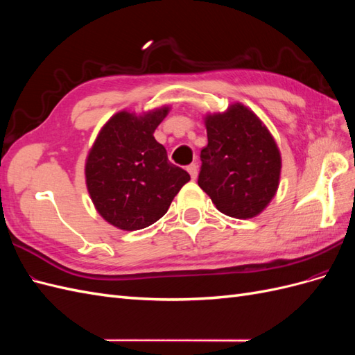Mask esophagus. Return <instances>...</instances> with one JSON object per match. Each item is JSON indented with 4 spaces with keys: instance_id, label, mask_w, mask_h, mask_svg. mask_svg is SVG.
<instances>
[{
    "instance_id": "obj_1",
    "label": "esophagus",
    "mask_w": 355,
    "mask_h": 355,
    "mask_svg": "<svg viewBox=\"0 0 355 355\" xmlns=\"http://www.w3.org/2000/svg\"><path fill=\"white\" fill-rule=\"evenodd\" d=\"M187 170H188V173L191 175V178H192V179H197V175H198V166H197L196 163L189 164Z\"/></svg>"
}]
</instances>
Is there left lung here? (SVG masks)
Wrapping results in <instances>:
<instances>
[{
	"label": "left lung",
	"instance_id": "obj_1",
	"mask_svg": "<svg viewBox=\"0 0 355 355\" xmlns=\"http://www.w3.org/2000/svg\"><path fill=\"white\" fill-rule=\"evenodd\" d=\"M207 146L201 149L198 185L219 211L235 219L261 214L280 185L282 154L262 120L235 102L206 114Z\"/></svg>",
	"mask_w": 355,
	"mask_h": 355
}]
</instances>
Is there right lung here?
I'll return each mask as SVG.
<instances>
[{
	"label": "right lung",
	"mask_w": 355,
	"mask_h": 355,
	"mask_svg": "<svg viewBox=\"0 0 355 355\" xmlns=\"http://www.w3.org/2000/svg\"><path fill=\"white\" fill-rule=\"evenodd\" d=\"M170 106L136 114L120 111L103 124L85 158V185L94 209L112 227L136 231L167 213L180 188L189 182L171 164L154 137Z\"/></svg>",
	"instance_id": "obj_1"
}]
</instances>
